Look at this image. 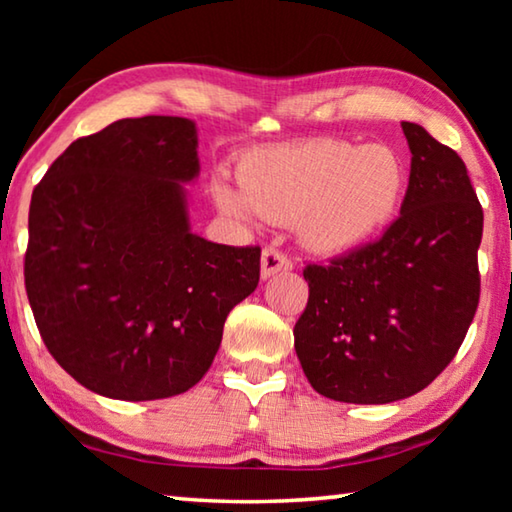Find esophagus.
I'll return each instance as SVG.
<instances>
[{
	"instance_id": "34e87169",
	"label": "esophagus",
	"mask_w": 512,
	"mask_h": 512,
	"mask_svg": "<svg viewBox=\"0 0 512 512\" xmlns=\"http://www.w3.org/2000/svg\"><path fill=\"white\" fill-rule=\"evenodd\" d=\"M280 271H291V262L287 255H282L275 248H264L262 253V280H268Z\"/></svg>"
}]
</instances>
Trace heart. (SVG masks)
Masks as SVG:
<instances>
[{
  "label": "heart",
  "mask_w": 512,
  "mask_h": 512,
  "mask_svg": "<svg viewBox=\"0 0 512 512\" xmlns=\"http://www.w3.org/2000/svg\"><path fill=\"white\" fill-rule=\"evenodd\" d=\"M406 167L386 144L318 137L248 153L239 183L219 173L212 198L230 219L296 223L302 248L343 257L377 239L400 212Z\"/></svg>",
  "instance_id": "b5f03b06"
}]
</instances>
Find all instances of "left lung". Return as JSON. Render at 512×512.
I'll return each instance as SVG.
<instances>
[{
  "instance_id": "left-lung-1",
  "label": "left lung",
  "mask_w": 512,
  "mask_h": 512,
  "mask_svg": "<svg viewBox=\"0 0 512 512\" xmlns=\"http://www.w3.org/2000/svg\"><path fill=\"white\" fill-rule=\"evenodd\" d=\"M409 187L384 237L329 266L309 264V302L293 327L314 391L336 402L388 404L427 388L479 305L483 210L463 160L402 121Z\"/></svg>"
}]
</instances>
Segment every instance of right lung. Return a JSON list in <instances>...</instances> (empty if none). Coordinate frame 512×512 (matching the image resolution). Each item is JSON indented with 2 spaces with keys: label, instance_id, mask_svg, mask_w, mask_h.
Returning <instances> with one entry per match:
<instances>
[{
  "label": "right lung",
  "instance_id": "1",
  "mask_svg": "<svg viewBox=\"0 0 512 512\" xmlns=\"http://www.w3.org/2000/svg\"><path fill=\"white\" fill-rule=\"evenodd\" d=\"M198 173L194 121L149 115L72 142L33 189L27 296L51 357L92 393L189 391L257 289L262 250L192 230Z\"/></svg>",
  "mask_w": 512,
  "mask_h": 512
}]
</instances>
